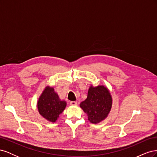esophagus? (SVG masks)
Returning a JSON list of instances; mask_svg holds the SVG:
<instances>
[{
	"label": "esophagus",
	"mask_w": 157,
	"mask_h": 157,
	"mask_svg": "<svg viewBox=\"0 0 157 157\" xmlns=\"http://www.w3.org/2000/svg\"><path fill=\"white\" fill-rule=\"evenodd\" d=\"M70 105H73V106L77 105V101H71L70 102Z\"/></svg>",
	"instance_id": "34e87169"
}]
</instances>
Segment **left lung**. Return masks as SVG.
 <instances>
[{
  "mask_svg": "<svg viewBox=\"0 0 157 157\" xmlns=\"http://www.w3.org/2000/svg\"><path fill=\"white\" fill-rule=\"evenodd\" d=\"M113 105V98L109 90L104 85L94 86L90 84L88 96L80 107L86 114L88 120L92 124H98L108 117Z\"/></svg>",
  "mask_w": 157,
  "mask_h": 157,
  "instance_id": "left-lung-1",
  "label": "left lung"
}]
</instances>
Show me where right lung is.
Listing matches in <instances>:
<instances>
[{
	"label": "right lung",
	"mask_w": 157,
	"mask_h": 157,
	"mask_svg": "<svg viewBox=\"0 0 157 157\" xmlns=\"http://www.w3.org/2000/svg\"><path fill=\"white\" fill-rule=\"evenodd\" d=\"M36 106L42 117L49 122H56L65 110L67 102L61 100L53 87L47 86L38 99Z\"/></svg>",
	"instance_id": "1"
}]
</instances>
